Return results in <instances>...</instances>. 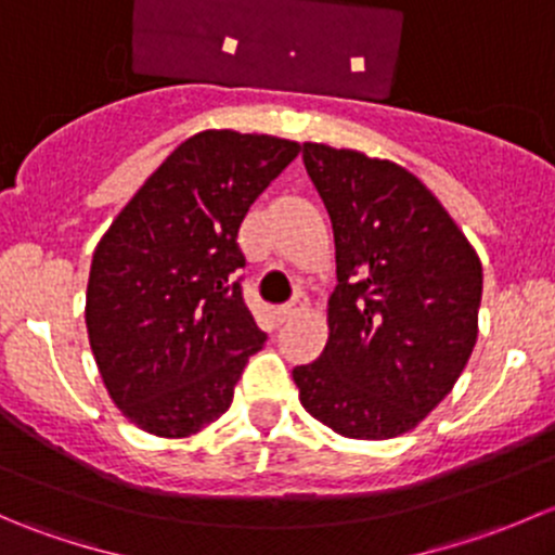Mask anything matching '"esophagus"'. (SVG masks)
Instances as JSON below:
<instances>
[{"label": "esophagus", "instance_id": "esophagus-1", "mask_svg": "<svg viewBox=\"0 0 555 555\" xmlns=\"http://www.w3.org/2000/svg\"><path fill=\"white\" fill-rule=\"evenodd\" d=\"M306 306H309V300H306L304 293H298L293 300H289V304H284L282 309H279V317L293 319V317H298L300 311H306Z\"/></svg>", "mask_w": 555, "mask_h": 555}]
</instances>
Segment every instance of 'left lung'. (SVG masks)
I'll use <instances>...</instances> for the list:
<instances>
[{
	"mask_svg": "<svg viewBox=\"0 0 555 555\" xmlns=\"http://www.w3.org/2000/svg\"><path fill=\"white\" fill-rule=\"evenodd\" d=\"M335 236L322 357L293 371L317 422L354 440L416 427L462 376L483 268L438 198L402 166L306 142Z\"/></svg>",
	"mask_w": 555,
	"mask_h": 555,
	"instance_id": "left-lung-1",
	"label": "left lung"
}]
</instances>
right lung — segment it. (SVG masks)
Wrapping results in <instances>:
<instances>
[{
    "mask_svg": "<svg viewBox=\"0 0 555 555\" xmlns=\"http://www.w3.org/2000/svg\"><path fill=\"white\" fill-rule=\"evenodd\" d=\"M298 153V142L268 133H195L93 251L88 340L112 402L144 433L190 438L231 408L266 344L238 282V228Z\"/></svg>",
    "mask_w": 555,
    "mask_h": 555,
    "instance_id": "obj_1",
    "label": "right lung"
}]
</instances>
